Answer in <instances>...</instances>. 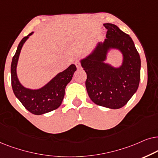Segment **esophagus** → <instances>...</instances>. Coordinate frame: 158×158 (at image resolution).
Returning a JSON list of instances; mask_svg holds the SVG:
<instances>
[{"label":"esophagus","instance_id":"1","mask_svg":"<svg viewBox=\"0 0 158 158\" xmlns=\"http://www.w3.org/2000/svg\"><path fill=\"white\" fill-rule=\"evenodd\" d=\"M75 65H76V66H77V68L78 69H79L81 68V64H80V62L78 61V60H76V61H75Z\"/></svg>","mask_w":158,"mask_h":158}]
</instances>
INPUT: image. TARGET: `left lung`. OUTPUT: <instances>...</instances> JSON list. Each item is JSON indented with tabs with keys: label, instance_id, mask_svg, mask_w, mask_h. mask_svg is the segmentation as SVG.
<instances>
[{
	"label": "left lung",
	"instance_id": "8db88e82",
	"mask_svg": "<svg viewBox=\"0 0 158 158\" xmlns=\"http://www.w3.org/2000/svg\"><path fill=\"white\" fill-rule=\"evenodd\" d=\"M108 29L103 43L97 44L93 51L80 60L87 73L85 85L89 98L98 106L110 109L124 106L139 85L141 60L131 37L116 25L106 23ZM111 49L123 55L121 66L114 67L104 62Z\"/></svg>",
	"mask_w": 158,
	"mask_h": 158
}]
</instances>
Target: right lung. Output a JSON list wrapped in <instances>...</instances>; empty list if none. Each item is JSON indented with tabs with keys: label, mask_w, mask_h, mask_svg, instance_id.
<instances>
[{
	"label": "right lung",
	"mask_w": 158,
	"mask_h": 158,
	"mask_svg": "<svg viewBox=\"0 0 158 158\" xmlns=\"http://www.w3.org/2000/svg\"><path fill=\"white\" fill-rule=\"evenodd\" d=\"M34 32L24 37L19 44L16 53L12 58L10 66L11 85L15 96L25 108L35 115H42L56 110L62 103L66 85L72 79L77 70L74 64H71L62 72L58 73L49 82L37 89L26 88L20 83L16 73L18 60L21 50L25 42Z\"/></svg>",
	"instance_id": "add662e5"
}]
</instances>
